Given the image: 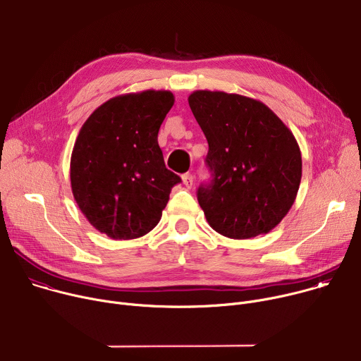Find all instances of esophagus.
Wrapping results in <instances>:
<instances>
[{
	"label": "esophagus",
	"instance_id": "esophagus-1",
	"mask_svg": "<svg viewBox=\"0 0 361 361\" xmlns=\"http://www.w3.org/2000/svg\"><path fill=\"white\" fill-rule=\"evenodd\" d=\"M192 183H194V177L191 174H184L183 176V184L187 187V188H191L192 187Z\"/></svg>",
	"mask_w": 361,
	"mask_h": 361
}]
</instances>
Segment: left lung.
Returning a JSON list of instances; mask_svg holds the SVG:
<instances>
[{"instance_id": "obj_1", "label": "left lung", "mask_w": 361, "mask_h": 361, "mask_svg": "<svg viewBox=\"0 0 361 361\" xmlns=\"http://www.w3.org/2000/svg\"><path fill=\"white\" fill-rule=\"evenodd\" d=\"M191 112L209 142L210 184L197 200L212 228L231 239L269 233L292 207L302 177L300 145L260 101L194 90Z\"/></svg>"}]
</instances>
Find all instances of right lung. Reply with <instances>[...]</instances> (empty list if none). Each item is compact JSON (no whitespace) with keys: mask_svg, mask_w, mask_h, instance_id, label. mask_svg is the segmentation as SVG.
<instances>
[{"mask_svg":"<svg viewBox=\"0 0 361 361\" xmlns=\"http://www.w3.org/2000/svg\"><path fill=\"white\" fill-rule=\"evenodd\" d=\"M174 105L170 90L112 97L82 125L71 158L73 197L101 233L137 239L158 224L181 181L164 164L159 126Z\"/></svg>","mask_w":361,"mask_h":361,"instance_id":"right-lung-1","label":"right lung"}]
</instances>
